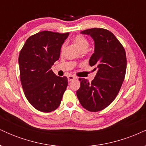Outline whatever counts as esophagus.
<instances>
[{
    "label": "esophagus",
    "instance_id": "34e87169",
    "mask_svg": "<svg viewBox=\"0 0 146 146\" xmlns=\"http://www.w3.org/2000/svg\"><path fill=\"white\" fill-rule=\"evenodd\" d=\"M75 79H76V78L74 76H72V75H69V76L68 77V82H71L72 80H75Z\"/></svg>",
    "mask_w": 146,
    "mask_h": 146
}]
</instances>
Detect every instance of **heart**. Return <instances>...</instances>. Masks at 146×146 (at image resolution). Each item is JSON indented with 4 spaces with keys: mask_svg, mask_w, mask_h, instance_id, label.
I'll return each instance as SVG.
<instances>
[{
    "mask_svg": "<svg viewBox=\"0 0 146 146\" xmlns=\"http://www.w3.org/2000/svg\"><path fill=\"white\" fill-rule=\"evenodd\" d=\"M73 42H74L75 44L76 45L81 51L83 49H86V48H88V45H89V42H88V40H87L84 36H82V35H78V36H75L74 40H73ZM64 47L65 44H63L61 48L62 51L64 49Z\"/></svg>",
    "mask_w": 146,
    "mask_h": 146,
    "instance_id": "obj_1",
    "label": "heart"
}]
</instances>
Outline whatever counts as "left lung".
Here are the masks:
<instances>
[{
	"mask_svg": "<svg viewBox=\"0 0 146 146\" xmlns=\"http://www.w3.org/2000/svg\"><path fill=\"white\" fill-rule=\"evenodd\" d=\"M81 33L90 36L94 41V53L89 64L94 66L97 74L91 82L79 78L77 97L85 109L100 111L113 102L121 88L126 71V55L119 41L108 30L93 28Z\"/></svg>",
	"mask_w": 146,
	"mask_h": 146,
	"instance_id": "obj_1",
	"label": "left lung"
}]
</instances>
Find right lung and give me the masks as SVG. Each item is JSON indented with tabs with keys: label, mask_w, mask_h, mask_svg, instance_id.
Here are the masks:
<instances>
[{
	"label": "right lung",
	"mask_w": 146,
	"mask_h": 146,
	"mask_svg": "<svg viewBox=\"0 0 146 146\" xmlns=\"http://www.w3.org/2000/svg\"><path fill=\"white\" fill-rule=\"evenodd\" d=\"M69 33L44 31L30 36L18 58L21 84L25 97L36 109L49 113L58 108L68 86L66 77L51 70Z\"/></svg>",
	"instance_id": "obj_1"
}]
</instances>
